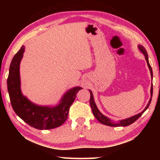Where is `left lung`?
<instances>
[{"instance_id":"8db88e82","label":"left lung","mask_w":160,"mask_h":160,"mask_svg":"<svg viewBox=\"0 0 160 160\" xmlns=\"http://www.w3.org/2000/svg\"><path fill=\"white\" fill-rule=\"evenodd\" d=\"M138 48L139 50L141 51V52L144 54L145 56V60L147 61V63H148V66L149 69L150 70V74H151V77H152V68L150 66V63H149V61H148V53L147 51H146L145 48L142 47L141 45H138ZM90 91V106L92 108V113L94 116V117H95L97 120H98L99 122H100L102 124H104V125H106V126H112V127H117V126H129L132 124V123H134L135 121L137 120L138 118L140 116H142V114L143 113H144L147 109L148 108V107L150 106V102H151V100H152V92H153V88H152V85L151 87V90H150V94H151V98L149 100V102L147 105V107L145 108V109L142 111V112L139 113L138 114H136L133 116H131V117H130L128 118H126V119H124V120H121V121H119L118 123H113V121H112L110 120L109 118H107V116H105L104 115H103L102 113L99 112V109H97V105L95 104V102H94V97H93V94L91 90H89Z\"/></svg>"}]
</instances>
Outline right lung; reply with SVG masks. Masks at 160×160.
<instances>
[{
  "mask_svg": "<svg viewBox=\"0 0 160 160\" xmlns=\"http://www.w3.org/2000/svg\"><path fill=\"white\" fill-rule=\"evenodd\" d=\"M25 47L22 46L11 61L7 80L8 91L14 112L19 117L32 127L39 130L55 128L63 124L68 118L69 109L78 91L82 89L75 87L67 91L55 107H42L31 102L22 94L20 89V64Z\"/></svg>",
  "mask_w": 160,
  "mask_h": 160,
  "instance_id": "right-lung-1",
  "label": "right lung"
}]
</instances>
